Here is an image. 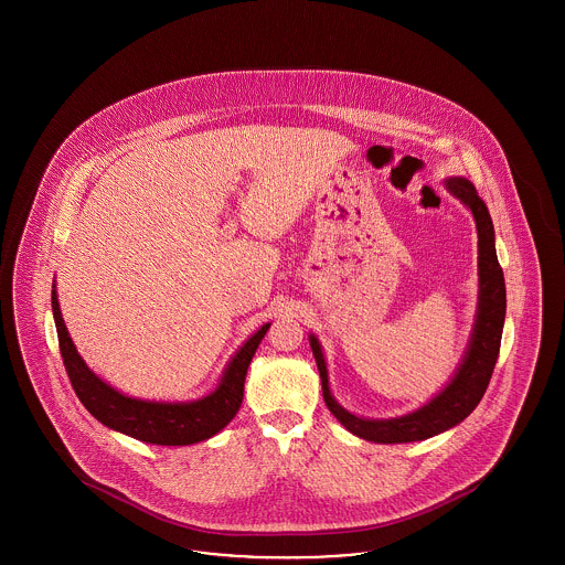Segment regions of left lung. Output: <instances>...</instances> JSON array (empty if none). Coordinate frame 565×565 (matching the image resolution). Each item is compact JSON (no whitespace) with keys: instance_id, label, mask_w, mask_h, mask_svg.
<instances>
[{"instance_id":"8db88e82","label":"left lung","mask_w":565,"mask_h":565,"mask_svg":"<svg viewBox=\"0 0 565 565\" xmlns=\"http://www.w3.org/2000/svg\"><path fill=\"white\" fill-rule=\"evenodd\" d=\"M447 189L456 194L461 203L470 207V212L477 220L479 231V313L475 323V334L470 341L468 353L459 366L451 383L436 396L430 403L422 406L415 413H408L396 419H362L348 413L343 406H339L328 390V371L323 362V353L316 337H311V350L316 355V364L322 376L323 403L328 411L355 436L373 443H413V440H426L434 434L449 430L463 422L481 403L484 390L489 385L491 373L498 362L500 341H502V328L507 316V286H504V273L495 256V235H493V222L487 212L483 199L479 196L477 189L463 180L451 178L447 180Z\"/></svg>"}]
</instances>
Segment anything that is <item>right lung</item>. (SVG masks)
Here are the masks:
<instances>
[{"instance_id": "right-lung-1", "label": "right lung", "mask_w": 565, "mask_h": 565, "mask_svg": "<svg viewBox=\"0 0 565 565\" xmlns=\"http://www.w3.org/2000/svg\"><path fill=\"white\" fill-rule=\"evenodd\" d=\"M53 316L58 337V350L65 364L72 387L86 411L111 430L122 431L137 440L152 445H192L212 438L222 430L239 411L243 401V383L247 366L258 350L263 337L269 330L265 323L228 364L220 385L210 396L196 403H148L122 396L108 383L95 375L74 348L65 322L61 318L58 300L53 290Z\"/></svg>"}]
</instances>
